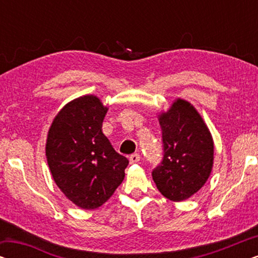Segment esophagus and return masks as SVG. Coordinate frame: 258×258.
Returning a JSON list of instances; mask_svg holds the SVG:
<instances>
[{"label":"esophagus","instance_id":"1","mask_svg":"<svg viewBox=\"0 0 258 258\" xmlns=\"http://www.w3.org/2000/svg\"><path fill=\"white\" fill-rule=\"evenodd\" d=\"M140 160H141L140 154H133L132 156L129 157L130 163H137V162H140Z\"/></svg>","mask_w":258,"mask_h":258}]
</instances>
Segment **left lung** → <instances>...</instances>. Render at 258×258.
Masks as SVG:
<instances>
[{
  "instance_id": "obj_1",
  "label": "left lung",
  "mask_w": 258,
  "mask_h": 258,
  "mask_svg": "<svg viewBox=\"0 0 258 258\" xmlns=\"http://www.w3.org/2000/svg\"><path fill=\"white\" fill-rule=\"evenodd\" d=\"M163 160L153 170L157 189L168 200L189 199L204 185L214 164V141L199 111L177 98L158 115Z\"/></svg>"
}]
</instances>
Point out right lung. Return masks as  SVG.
<instances>
[{"instance_id": "1", "label": "right lung", "mask_w": 258, "mask_h": 258, "mask_svg": "<svg viewBox=\"0 0 258 258\" xmlns=\"http://www.w3.org/2000/svg\"><path fill=\"white\" fill-rule=\"evenodd\" d=\"M108 108L97 96L75 98L55 116L45 156L56 185L81 209H96L124 179L128 158L116 153L102 132Z\"/></svg>"}]
</instances>
